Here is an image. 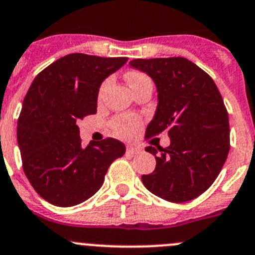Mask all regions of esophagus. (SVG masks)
I'll use <instances>...</instances> for the list:
<instances>
[{"instance_id":"esophagus-1","label":"esophagus","mask_w":255,"mask_h":255,"mask_svg":"<svg viewBox=\"0 0 255 255\" xmlns=\"http://www.w3.org/2000/svg\"><path fill=\"white\" fill-rule=\"evenodd\" d=\"M140 152V147L137 144H128L127 145V153L128 154H137Z\"/></svg>"}]
</instances>
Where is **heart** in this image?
Listing matches in <instances>:
<instances>
[{
  "mask_svg": "<svg viewBox=\"0 0 255 255\" xmlns=\"http://www.w3.org/2000/svg\"><path fill=\"white\" fill-rule=\"evenodd\" d=\"M147 80H149V78H148L145 75H143V73H139V72H129L127 75V81L132 88H134L135 86L139 85L140 82ZM110 82L111 81L107 80L105 83H103L102 87H101L100 90V95H102V93L105 92L106 88L110 86ZM138 126H139V121L134 117H129V116L120 117L113 122L115 130L118 133V134L122 135V137H129V135H132L133 133L137 130Z\"/></svg>",
  "mask_w": 255,
  "mask_h": 255,
  "instance_id": "1",
  "label": "heart"
}]
</instances>
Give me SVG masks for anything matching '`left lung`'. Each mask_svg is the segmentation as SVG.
<instances>
[{
    "mask_svg": "<svg viewBox=\"0 0 255 255\" xmlns=\"http://www.w3.org/2000/svg\"><path fill=\"white\" fill-rule=\"evenodd\" d=\"M130 67L149 76L158 105L147 137L167 130L170 144L149 145L155 169L142 175L150 193L184 203L204 193L218 177L229 152V121L214 81L183 57L133 59Z\"/></svg>",
    "mask_w": 255,
    "mask_h": 255,
    "instance_id": "1",
    "label": "left lung"
}]
</instances>
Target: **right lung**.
<instances>
[{
	"instance_id": "right-lung-1",
	"label": "right lung",
	"mask_w": 255,
	"mask_h": 255,
	"mask_svg": "<svg viewBox=\"0 0 255 255\" xmlns=\"http://www.w3.org/2000/svg\"><path fill=\"white\" fill-rule=\"evenodd\" d=\"M127 57L71 53L33 80L17 123L23 170L37 193L57 207L87 201L102 187L126 145L115 138L82 147L77 121L97 112L101 85Z\"/></svg>"
}]
</instances>
